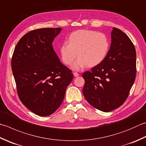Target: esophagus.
<instances>
[{"instance_id": "obj_1", "label": "esophagus", "mask_w": 146, "mask_h": 146, "mask_svg": "<svg viewBox=\"0 0 146 146\" xmlns=\"http://www.w3.org/2000/svg\"><path fill=\"white\" fill-rule=\"evenodd\" d=\"M73 75H74V76H76V77L80 75H79V73H77V72H74V73H73Z\"/></svg>"}]
</instances>
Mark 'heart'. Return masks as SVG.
<instances>
[{"instance_id": "b5f03b06", "label": "heart", "mask_w": 146, "mask_h": 146, "mask_svg": "<svg viewBox=\"0 0 146 146\" xmlns=\"http://www.w3.org/2000/svg\"><path fill=\"white\" fill-rule=\"evenodd\" d=\"M110 47L108 37L104 33L89 30H80L71 33L68 43L64 42L60 47L61 59L65 64L73 65L75 70L81 69L85 66L93 68L105 59Z\"/></svg>"}]
</instances>
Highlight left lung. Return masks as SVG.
Returning <instances> with one entry per match:
<instances>
[{"mask_svg":"<svg viewBox=\"0 0 146 146\" xmlns=\"http://www.w3.org/2000/svg\"><path fill=\"white\" fill-rule=\"evenodd\" d=\"M136 75V51L126 34L113 28L111 44L101 64L85 71L82 92L85 99L96 109L109 112L126 101Z\"/></svg>","mask_w":146,"mask_h":146,"instance_id":"8db88e82","label":"left lung"}]
</instances>
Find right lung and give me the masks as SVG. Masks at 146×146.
I'll list each match as a JSON object with an SVG mask.
<instances>
[{
	"instance_id": "right-lung-1",
	"label": "right lung",
	"mask_w": 146,
	"mask_h": 146,
	"mask_svg": "<svg viewBox=\"0 0 146 146\" xmlns=\"http://www.w3.org/2000/svg\"><path fill=\"white\" fill-rule=\"evenodd\" d=\"M61 31V28L30 31L19 40L11 60L20 101L40 116H49L58 109L73 78L52 46Z\"/></svg>"
}]
</instances>
